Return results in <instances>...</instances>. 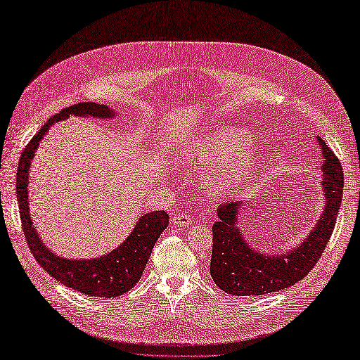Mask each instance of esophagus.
Instances as JSON below:
<instances>
[{"label": "esophagus", "mask_w": 360, "mask_h": 360, "mask_svg": "<svg viewBox=\"0 0 360 360\" xmlns=\"http://www.w3.org/2000/svg\"><path fill=\"white\" fill-rule=\"evenodd\" d=\"M172 224L177 226H186L192 224V216L186 212H179L172 216Z\"/></svg>", "instance_id": "1"}]
</instances>
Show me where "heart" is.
<instances>
[{
  "mask_svg": "<svg viewBox=\"0 0 360 360\" xmlns=\"http://www.w3.org/2000/svg\"><path fill=\"white\" fill-rule=\"evenodd\" d=\"M252 146V138L234 129H219L205 135L181 150L180 162L186 167H205L216 164L205 174L207 189L221 195L236 189L248 180L255 169V160L246 151Z\"/></svg>",
  "mask_w": 360,
  "mask_h": 360,
  "instance_id": "obj_1",
  "label": "heart"
}]
</instances>
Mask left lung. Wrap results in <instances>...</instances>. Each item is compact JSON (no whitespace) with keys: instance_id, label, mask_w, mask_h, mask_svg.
<instances>
[{"instance_id":"obj_1","label":"left lung","mask_w":360,"mask_h":360,"mask_svg":"<svg viewBox=\"0 0 360 360\" xmlns=\"http://www.w3.org/2000/svg\"><path fill=\"white\" fill-rule=\"evenodd\" d=\"M323 148V189L326 205L319 224L296 249L281 255H264L250 248L237 226L242 201H228L217 207L213 224L210 274L214 284L234 296H263L281 291L303 279L317 264L330 240L342 201L344 171L333 151L319 139ZM248 205V204H246Z\"/></svg>"}]
</instances>
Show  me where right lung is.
Wrapping results in <instances>:
<instances>
[{"label":"right lung","mask_w":360,"mask_h":360,"mask_svg":"<svg viewBox=\"0 0 360 360\" xmlns=\"http://www.w3.org/2000/svg\"><path fill=\"white\" fill-rule=\"evenodd\" d=\"M75 115H91L99 118H110L115 115L106 105L93 102L76 103L64 108L58 114L52 115L43 124L39 132L31 138L19 159L16 172V197L19 204L20 222L27 245L32 257L45 269V271L56 278L61 284L93 297H118L134 288L143 276L151 250L158 242L162 231L168 226L169 216L167 212H151L144 214L136 222L134 231L129 234L126 242L101 258L94 259H68L56 255L43 245L32 226L28 212V169L31 159L34 158L39 143L48 129L60 120Z\"/></svg>","instance_id":"obj_1"}]
</instances>
